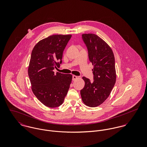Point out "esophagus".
<instances>
[{
  "label": "esophagus",
  "instance_id": "obj_1",
  "mask_svg": "<svg viewBox=\"0 0 147 147\" xmlns=\"http://www.w3.org/2000/svg\"><path fill=\"white\" fill-rule=\"evenodd\" d=\"M77 79H78V76H75V75H73L72 76V80L73 81H75Z\"/></svg>",
  "mask_w": 147,
  "mask_h": 147
}]
</instances>
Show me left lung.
<instances>
[{
	"label": "left lung",
	"instance_id": "left-lung-1",
	"mask_svg": "<svg viewBox=\"0 0 147 147\" xmlns=\"http://www.w3.org/2000/svg\"><path fill=\"white\" fill-rule=\"evenodd\" d=\"M82 39L88 52L93 81L83 77L85 86L80 90L82 100L89 107L102 104L109 96L116 82L115 58L110 46L94 34H83Z\"/></svg>",
	"mask_w": 147,
	"mask_h": 147
}]
</instances>
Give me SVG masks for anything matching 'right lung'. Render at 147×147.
Masks as SVG:
<instances>
[{"mask_svg": "<svg viewBox=\"0 0 147 147\" xmlns=\"http://www.w3.org/2000/svg\"><path fill=\"white\" fill-rule=\"evenodd\" d=\"M71 35L50 36L38 42L34 47L28 67L32 90L42 104L49 107L63 104L72 76L57 72L62 62L63 53Z\"/></svg>", "mask_w": 147, "mask_h": 147, "instance_id": "right-lung-1", "label": "right lung"}]
</instances>
